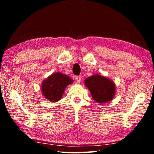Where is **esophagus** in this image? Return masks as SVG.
Returning a JSON list of instances; mask_svg holds the SVG:
<instances>
[{
	"label": "esophagus",
	"mask_w": 154,
	"mask_h": 154,
	"mask_svg": "<svg viewBox=\"0 0 154 154\" xmlns=\"http://www.w3.org/2000/svg\"><path fill=\"white\" fill-rule=\"evenodd\" d=\"M75 80L77 81V83H80L81 81H82V77H81L80 76H77L75 77Z\"/></svg>",
	"instance_id": "obj_1"
}]
</instances>
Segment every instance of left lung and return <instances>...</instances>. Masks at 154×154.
Returning a JSON list of instances; mask_svg holds the SVG:
<instances>
[{"instance_id":"1","label":"left lung","mask_w":154,"mask_h":154,"mask_svg":"<svg viewBox=\"0 0 154 154\" xmlns=\"http://www.w3.org/2000/svg\"><path fill=\"white\" fill-rule=\"evenodd\" d=\"M84 84L90 90L92 98L96 103L103 104L113 100L116 92L113 81L100 74H94L84 81Z\"/></svg>"}]
</instances>
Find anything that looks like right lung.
<instances>
[{
	"instance_id": "obj_1",
	"label": "right lung",
	"mask_w": 154,
	"mask_h": 154,
	"mask_svg": "<svg viewBox=\"0 0 154 154\" xmlns=\"http://www.w3.org/2000/svg\"><path fill=\"white\" fill-rule=\"evenodd\" d=\"M72 83L73 80L68 75L60 72H54L43 81L41 93L50 102H58L62 98L66 87Z\"/></svg>"
}]
</instances>
